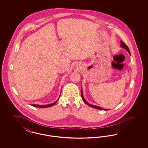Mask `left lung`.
Segmentation results:
<instances>
[{"label":"left lung","instance_id":"1","mask_svg":"<svg viewBox=\"0 0 148 148\" xmlns=\"http://www.w3.org/2000/svg\"><path fill=\"white\" fill-rule=\"evenodd\" d=\"M121 47L122 48H124L125 49L127 50V51L129 54H130V50H129V48L127 47V45L125 44V42H123V41H121ZM81 95H82V98L83 100L84 101V102L85 103L86 105H88V106H90V107H92V108H95V109H99V110H108V109H103V108H101L99 107V106H92V105H91V104H89V103L85 100L84 98V97H83V92H82V90H81Z\"/></svg>","mask_w":148,"mask_h":148}]
</instances>
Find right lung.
<instances>
[{
  "mask_svg": "<svg viewBox=\"0 0 148 148\" xmlns=\"http://www.w3.org/2000/svg\"><path fill=\"white\" fill-rule=\"evenodd\" d=\"M59 99L56 100V101H55L54 103H52V104H48V105H35V104H32V106H34V107H37V108H48V107H50V106H54V104H56V103H57V101H58V100H59Z\"/></svg>",
  "mask_w": 148,
  "mask_h": 148,
  "instance_id": "1",
  "label": "right lung"
}]
</instances>
